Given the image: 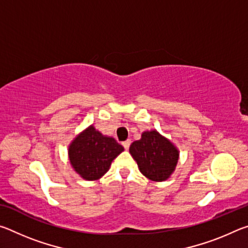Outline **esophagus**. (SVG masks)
<instances>
[{
  "label": "esophagus",
  "instance_id": "1",
  "mask_svg": "<svg viewBox=\"0 0 248 248\" xmlns=\"http://www.w3.org/2000/svg\"><path fill=\"white\" fill-rule=\"evenodd\" d=\"M130 144H131V140H127V141L123 142V145H124V148L125 150H128V149H129Z\"/></svg>",
  "mask_w": 248,
  "mask_h": 248
}]
</instances>
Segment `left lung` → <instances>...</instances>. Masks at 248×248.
<instances>
[{"instance_id":"8db88e82","label":"left lung","mask_w":248,"mask_h":248,"mask_svg":"<svg viewBox=\"0 0 248 248\" xmlns=\"http://www.w3.org/2000/svg\"><path fill=\"white\" fill-rule=\"evenodd\" d=\"M129 152L141 173L154 182H163L170 177L179 155L173 143L155 130L142 133L141 140L134 141Z\"/></svg>"}]
</instances>
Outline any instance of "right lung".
I'll list each match as a JSON object with an SVG mask.
<instances>
[{
	"instance_id": "1",
	"label": "right lung",
	"mask_w": 248,
	"mask_h": 248,
	"mask_svg": "<svg viewBox=\"0 0 248 248\" xmlns=\"http://www.w3.org/2000/svg\"><path fill=\"white\" fill-rule=\"evenodd\" d=\"M124 148L115 139L104 137L93 125L75 138L69 148L73 169L86 180H96L109 170L112 159Z\"/></svg>"
}]
</instances>
